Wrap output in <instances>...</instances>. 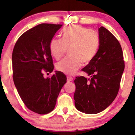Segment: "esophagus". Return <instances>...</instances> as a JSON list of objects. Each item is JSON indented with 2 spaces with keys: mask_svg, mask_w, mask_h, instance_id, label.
I'll use <instances>...</instances> for the list:
<instances>
[{
  "mask_svg": "<svg viewBox=\"0 0 135 135\" xmlns=\"http://www.w3.org/2000/svg\"><path fill=\"white\" fill-rule=\"evenodd\" d=\"M72 80H73V78H72V77H67V81H68V82L72 81Z\"/></svg>",
  "mask_w": 135,
  "mask_h": 135,
  "instance_id": "34e87169",
  "label": "esophagus"
}]
</instances>
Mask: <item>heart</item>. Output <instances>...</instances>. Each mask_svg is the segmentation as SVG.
<instances>
[{
	"label": "heart",
	"instance_id": "obj_1",
	"mask_svg": "<svg viewBox=\"0 0 135 135\" xmlns=\"http://www.w3.org/2000/svg\"><path fill=\"white\" fill-rule=\"evenodd\" d=\"M99 38L95 32L80 26H72L63 31L62 39L54 38L49 49L52 56L59 60L70 49V58L63 59L56 65L60 72L69 75H74L80 69L82 61L88 63L97 53Z\"/></svg>",
	"mask_w": 135,
	"mask_h": 135
}]
</instances>
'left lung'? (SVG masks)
I'll return each mask as SVG.
<instances>
[{
    "label": "left lung",
    "mask_w": 135,
    "mask_h": 135,
    "mask_svg": "<svg viewBox=\"0 0 135 135\" xmlns=\"http://www.w3.org/2000/svg\"><path fill=\"white\" fill-rule=\"evenodd\" d=\"M98 51L83 69L91 79L80 76L74 80L75 107L88 114L101 112L112 103L124 70L122 48L117 38L103 27L98 28Z\"/></svg>",
    "instance_id": "obj_1"
}]
</instances>
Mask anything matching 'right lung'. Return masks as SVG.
I'll use <instances>...</instances> for the list:
<instances>
[{
	"mask_svg": "<svg viewBox=\"0 0 135 135\" xmlns=\"http://www.w3.org/2000/svg\"><path fill=\"white\" fill-rule=\"evenodd\" d=\"M63 25L42 23L23 33L14 47L12 55L13 80L27 107L38 114L54 110L57 98L66 83V77L55 71L45 78L43 72L54 70L49 45Z\"/></svg>",
	"mask_w": 135,
	"mask_h": 135,
	"instance_id": "obj_1",
	"label": "right lung"
}]
</instances>
